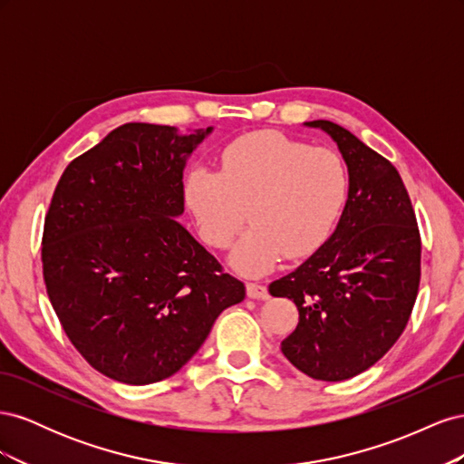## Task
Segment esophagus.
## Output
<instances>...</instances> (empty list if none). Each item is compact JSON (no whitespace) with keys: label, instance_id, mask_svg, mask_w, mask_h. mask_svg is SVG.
<instances>
[{"label":"esophagus","instance_id":"34e87169","mask_svg":"<svg viewBox=\"0 0 464 464\" xmlns=\"http://www.w3.org/2000/svg\"><path fill=\"white\" fill-rule=\"evenodd\" d=\"M247 296L254 300H265L269 296V292H266V286L261 283H247Z\"/></svg>","mask_w":464,"mask_h":464}]
</instances>
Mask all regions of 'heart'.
<instances>
[{"label":"heart","mask_w":464,"mask_h":464,"mask_svg":"<svg viewBox=\"0 0 464 464\" xmlns=\"http://www.w3.org/2000/svg\"><path fill=\"white\" fill-rule=\"evenodd\" d=\"M186 203L203 240L227 247L247 222L232 261L249 275L283 259H304L329 240L350 195V172L339 152L314 149L283 133L236 139L222 152L220 172L193 168Z\"/></svg>","instance_id":"1"}]
</instances>
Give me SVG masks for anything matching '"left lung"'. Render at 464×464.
I'll return each instance as SVG.
<instances>
[{"label":"left lung","instance_id":"8db88e82","mask_svg":"<svg viewBox=\"0 0 464 464\" xmlns=\"http://www.w3.org/2000/svg\"><path fill=\"white\" fill-rule=\"evenodd\" d=\"M307 125L339 145L348 203L329 240L269 292L298 307L296 329L280 343L292 366L343 382L372 368L402 334L418 296L422 240L397 168L341 125Z\"/></svg>","mask_w":464,"mask_h":464}]
</instances>
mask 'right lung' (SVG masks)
Listing matches in <instances>:
<instances>
[{
  "label": "right lung",
  "mask_w": 464,
  "mask_h": 464,
  "mask_svg": "<svg viewBox=\"0 0 464 464\" xmlns=\"http://www.w3.org/2000/svg\"><path fill=\"white\" fill-rule=\"evenodd\" d=\"M210 128L125 123L72 160L52 195L42 275L67 339L102 375L149 385L191 360L242 280L176 220L186 159Z\"/></svg>",
  "instance_id": "1"
}]
</instances>
